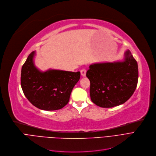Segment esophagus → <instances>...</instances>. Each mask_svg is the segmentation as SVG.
Listing matches in <instances>:
<instances>
[{
    "mask_svg": "<svg viewBox=\"0 0 156 156\" xmlns=\"http://www.w3.org/2000/svg\"><path fill=\"white\" fill-rule=\"evenodd\" d=\"M80 73H81V76H82L83 77H85L86 73V69H82L80 70Z\"/></svg>",
    "mask_w": 156,
    "mask_h": 156,
    "instance_id": "34e87169",
    "label": "esophagus"
}]
</instances>
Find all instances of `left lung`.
<instances>
[{
  "mask_svg": "<svg viewBox=\"0 0 156 156\" xmlns=\"http://www.w3.org/2000/svg\"><path fill=\"white\" fill-rule=\"evenodd\" d=\"M86 77L90 80L91 101L100 107L111 108L125 103L135 92L138 64L128 51L123 62L90 65Z\"/></svg>",
  "mask_w": 156,
  "mask_h": 156,
  "instance_id": "left-lung-1",
  "label": "left lung"
}]
</instances>
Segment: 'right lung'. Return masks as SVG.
Masks as SVG:
<instances>
[{"instance_id":"add662e5","label":"right lung","mask_w":156,"mask_h":156,"mask_svg":"<svg viewBox=\"0 0 156 156\" xmlns=\"http://www.w3.org/2000/svg\"><path fill=\"white\" fill-rule=\"evenodd\" d=\"M34 55L32 52L22 66L21 86L25 96L39 109L62 108L69 101L72 89L80 79V72L49 70L41 72L34 66Z\"/></svg>"}]
</instances>
